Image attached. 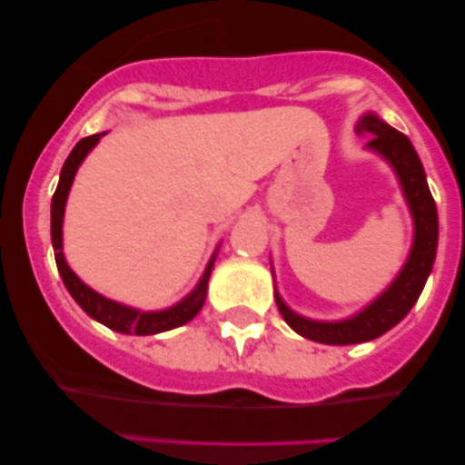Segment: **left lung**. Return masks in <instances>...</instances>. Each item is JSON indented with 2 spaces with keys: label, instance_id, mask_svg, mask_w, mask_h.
Masks as SVG:
<instances>
[{
  "label": "left lung",
  "instance_id": "obj_1",
  "mask_svg": "<svg viewBox=\"0 0 465 465\" xmlns=\"http://www.w3.org/2000/svg\"><path fill=\"white\" fill-rule=\"evenodd\" d=\"M355 131L360 135L371 137L366 148L383 156L396 171L406 203L411 207L412 220H415V241H412L409 260H406L402 271L393 279L390 288L377 301H372L366 309H361L358 315L349 317V320H307V317L294 313L275 290L279 313L283 315L288 326L304 339L326 342V345H355V342L372 341L385 334L387 330H391L398 322H402L404 315L412 309V304L417 302L425 282H428L438 247L436 203L428 188L423 164L419 161L411 139L383 123L374 114H364L358 120Z\"/></svg>",
  "mask_w": 465,
  "mask_h": 465
}]
</instances>
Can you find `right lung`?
I'll return each instance as SVG.
<instances>
[{
  "label": "right lung",
  "mask_w": 465,
  "mask_h": 465,
  "mask_svg": "<svg viewBox=\"0 0 465 465\" xmlns=\"http://www.w3.org/2000/svg\"><path fill=\"white\" fill-rule=\"evenodd\" d=\"M101 135H104V133H97V135H88L84 139H80L61 169L59 186H56V190H54L53 207H50V234H53L56 269H59L63 283H65V288L69 294H72L74 301L86 311V315H91L93 320L104 323V326L116 330V332L137 334V336L167 332V330H173L177 326H182V323L190 322L201 311L203 302H205V296H207V283H209V275H212V269L215 262V253L212 256V260H209V264H207L205 272H203L201 282L196 283V288L190 292L183 301H180L177 304H173V307H169L164 311H148V313H145V311L126 307V304L114 302V301H110V298L97 294V292L88 288L86 283H82V279L75 275L72 269H69L67 260H65V256H63V213H65L69 188H72V183H74L75 171H78V167L86 158L88 152L97 145Z\"/></svg>",
  "instance_id": "1"
}]
</instances>
